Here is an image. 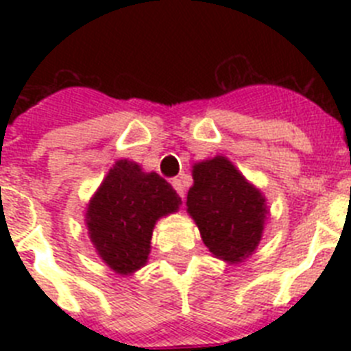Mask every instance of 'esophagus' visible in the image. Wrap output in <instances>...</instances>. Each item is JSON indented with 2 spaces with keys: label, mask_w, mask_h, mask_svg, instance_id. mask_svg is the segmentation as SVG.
I'll return each instance as SVG.
<instances>
[{
  "label": "esophagus",
  "mask_w": 351,
  "mask_h": 351,
  "mask_svg": "<svg viewBox=\"0 0 351 351\" xmlns=\"http://www.w3.org/2000/svg\"><path fill=\"white\" fill-rule=\"evenodd\" d=\"M172 186H173V190L179 193V197L184 198V184L181 182V179H172Z\"/></svg>",
  "instance_id": "obj_1"
}]
</instances>
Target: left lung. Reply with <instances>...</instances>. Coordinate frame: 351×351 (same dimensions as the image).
I'll list each match as a JSON object with an SVG mask.
<instances>
[{
	"mask_svg": "<svg viewBox=\"0 0 351 351\" xmlns=\"http://www.w3.org/2000/svg\"><path fill=\"white\" fill-rule=\"evenodd\" d=\"M186 210L214 258L237 265L251 256L269 218L265 195L223 154L191 167Z\"/></svg>",
	"mask_w": 351,
	"mask_h": 351,
	"instance_id": "left-lung-1",
	"label": "left lung"
}]
</instances>
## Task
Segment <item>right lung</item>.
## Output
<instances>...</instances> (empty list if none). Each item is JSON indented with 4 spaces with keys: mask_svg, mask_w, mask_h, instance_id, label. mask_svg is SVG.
<instances>
[{
    "mask_svg": "<svg viewBox=\"0 0 351 351\" xmlns=\"http://www.w3.org/2000/svg\"><path fill=\"white\" fill-rule=\"evenodd\" d=\"M181 197L156 172L117 160L86 206V226L96 255L119 276L147 263L158 219L178 213Z\"/></svg>",
    "mask_w": 351,
    "mask_h": 351,
    "instance_id": "1",
    "label": "right lung"
}]
</instances>
